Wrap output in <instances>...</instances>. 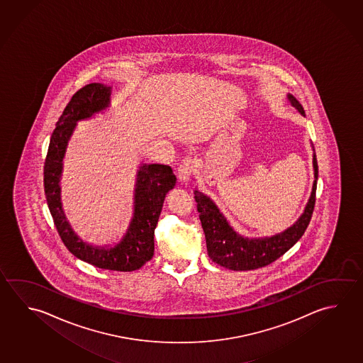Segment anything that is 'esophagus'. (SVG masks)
Segmentation results:
<instances>
[{
	"instance_id": "esophagus-1",
	"label": "esophagus",
	"mask_w": 363,
	"mask_h": 363,
	"mask_svg": "<svg viewBox=\"0 0 363 363\" xmlns=\"http://www.w3.org/2000/svg\"><path fill=\"white\" fill-rule=\"evenodd\" d=\"M196 160L192 157H186L179 167V179L182 184L189 182L191 176L196 171Z\"/></svg>"
}]
</instances>
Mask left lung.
<instances>
[{
  "label": "left lung",
  "mask_w": 363,
  "mask_h": 363,
  "mask_svg": "<svg viewBox=\"0 0 363 363\" xmlns=\"http://www.w3.org/2000/svg\"><path fill=\"white\" fill-rule=\"evenodd\" d=\"M289 102L303 115L305 111L296 98L288 96ZM315 179H318V167L316 155H313ZM316 179L312 187L311 197L306 206L305 213L296 224L280 235L261 240H248L237 235L228 225L224 216L219 213L214 203L196 191L195 200L201 227L206 238V248L210 259L230 270H254L267 267L286 254L296 242L303 235L311 220L316 201Z\"/></svg>",
  "instance_id": "1"
}]
</instances>
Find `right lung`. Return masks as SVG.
Segmentation results:
<instances>
[{
    "mask_svg": "<svg viewBox=\"0 0 363 363\" xmlns=\"http://www.w3.org/2000/svg\"><path fill=\"white\" fill-rule=\"evenodd\" d=\"M111 86L91 83L77 90L60 116L52 133L45 162V192L58 235L77 259L115 272L140 269L153 257L154 229L160 219L167 192L176 184L172 168L163 164H144L138 173L135 213L128 233L113 248L91 247L79 240L65 219L60 201V176L67 141L77 122L108 107Z\"/></svg>",
    "mask_w": 363,
    "mask_h": 363,
    "instance_id": "add662e5",
    "label": "right lung"
}]
</instances>
